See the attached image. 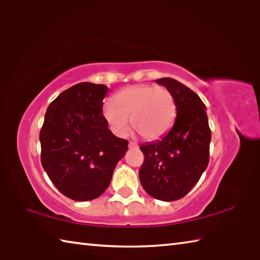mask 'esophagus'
Returning <instances> with one entry per match:
<instances>
[{"label":"esophagus","instance_id":"1","mask_svg":"<svg viewBox=\"0 0 260 260\" xmlns=\"http://www.w3.org/2000/svg\"><path fill=\"white\" fill-rule=\"evenodd\" d=\"M128 147L129 148H137V147H139V145H137L135 142H129L128 143Z\"/></svg>","mask_w":260,"mask_h":260}]
</instances>
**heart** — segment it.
<instances>
[{
    "mask_svg": "<svg viewBox=\"0 0 260 260\" xmlns=\"http://www.w3.org/2000/svg\"><path fill=\"white\" fill-rule=\"evenodd\" d=\"M112 104L103 108L106 119L116 135L125 136L132 125L146 140H156L167 133L173 123L175 104L168 88L135 85L118 91Z\"/></svg>",
    "mask_w": 260,
    "mask_h": 260,
    "instance_id": "1",
    "label": "heart"
}]
</instances>
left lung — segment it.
<instances>
[{"label":"left lung","instance_id":"8db88e82","mask_svg":"<svg viewBox=\"0 0 260 260\" xmlns=\"http://www.w3.org/2000/svg\"><path fill=\"white\" fill-rule=\"evenodd\" d=\"M155 81L172 93L176 118L161 139L141 145L144 163L139 175L148 194L170 202L183 198L207 169L211 131L206 105L194 91L173 78Z\"/></svg>","mask_w":260,"mask_h":260}]
</instances>
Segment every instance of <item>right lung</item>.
Wrapping results in <instances>:
<instances>
[{
	"instance_id": "right-lung-1",
	"label": "right lung",
	"mask_w": 260,
	"mask_h": 260,
	"mask_svg": "<svg viewBox=\"0 0 260 260\" xmlns=\"http://www.w3.org/2000/svg\"><path fill=\"white\" fill-rule=\"evenodd\" d=\"M108 87L80 82L49 105L40 132L41 163L54 186L75 201L108 187L128 142L116 137L103 115Z\"/></svg>"
}]
</instances>
